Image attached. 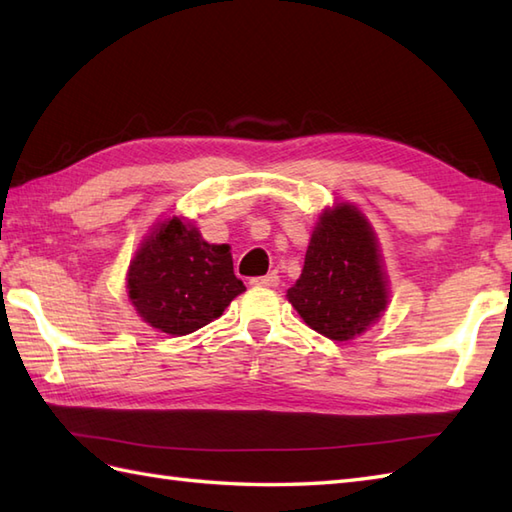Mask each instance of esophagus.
<instances>
[{
	"label": "esophagus",
	"instance_id": "34e87169",
	"mask_svg": "<svg viewBox=\"0 0 512 512\" xmlns=\"http://www.w3.org/2000/svg\"><path fill=\"white\" fill-rule=\"evenodd\" d=\"M250 284L253 286H266V288H277L279 286V275L277 273H270L264 277H255L250 279Z\"/></svg>",
	"mask_w": 512,
	"mask_h": 512
}]
</instances>
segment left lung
Here are the masks:
<instances>
[{"mask_svg": "<svg viewBox=\"0 0 512 512\" xmlns=\"http://www.w3.org/2000/svg\"><path fill=\"white\" fill-rule=\"evenodd\" d=\"M286 297L332 341H352L380 319L389 301L387 275L372 226L354 204L321 213L301 277Z\"/></svg>", "mask_w": 512, "mask_h": 512, "instance_id": "8db88e82", "label": "left lung"}]
</instances>
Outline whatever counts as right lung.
<instances>
[{"mask_svg": "<svg viewBox=\"0 0 512 512\" xmlns=\"http://www.w3.org/2000/svg\"><path fill=\"white\" fill-rule=\"evenodd\" d=\"M246 286L233 273L228 244L204 242L182 217L158 222L129 264L127 292L138 317L171 336H184L222 317Z\"/></svg>", "mask_w": 512, "mask_h": 512, "instance_id": "right-lung-1", "label": "right lung"}]
</instances>
